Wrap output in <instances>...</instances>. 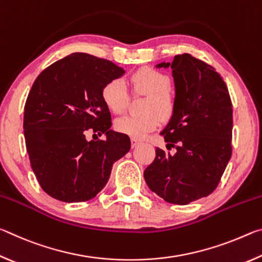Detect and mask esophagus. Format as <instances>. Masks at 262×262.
<instances>
[{"instance_id": "34e87169", "label": "esophagus", "mask_w": 262, "mask_h": 262, "mask_svg": "<svg viewBox=\"0 0 262 262\" xmlns=\"http://www.w3.org/2000/svg\"><path fill=\"white\" fill-rule=\"evenodd\" d=\"M130 142H132V147H133V148L137 147V145H139V144L141 143V141H140V140H137V139H135V137H132V139H130Z\"/></svg>"}]
</instances>
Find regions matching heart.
<instances>
[{
	"instance_id": "obj_1",
	"label": "heart",
	"mask_w": 262,
	"mask_h": 262,
	"mask_svg": "<svg viewBox=\"0 0 262 262\" xmlns=\"http://www.w3.org/2000/svg\"><path fill=\"white\" fill-rule=\"evenodd\" d=\"M133 91L147 95L143 114L126 115L115 120L114 128L119 133L136 139L144 137L156 129L162 120L172 117L176 110V95L170 89V77L150 67L141 68L132 75ZM101 99L111 112L120 114L128 104V91L121 78H113L101 89Z\"/></svg>"
}]
</instances>
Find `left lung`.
Segmentation results:
<instances>
[{
  "instance_id": "obj_1",
  "label": "left lung",
  "mask_w": 262,
  "mask_h": 262,
  "mask_svg": "<svg viewBox=\"0 0 262 262\" xmlns=\"http://www.w3.org/2000/svg\"><path fill=\"white\" fill-rule=\"evenodd\" d=\"M157 67L174 79L176 110L161 134L176 151L157 148L144 179L166 202L188 205L214 192L231 158V98L220 74L187 53Z\"/></svg>"
}]
</instances>
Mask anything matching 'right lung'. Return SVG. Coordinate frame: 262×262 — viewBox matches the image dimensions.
I'll return each mask as SVG.
<instances>
[{"label": "right lung", "mask_w": 262, "mask_h": 262, "mask_svg": "<svg viewBox=\"0 0 262 262\" xmlns=\"http://www.w3.org/2000/svg\"><path fill=\"white\" fill-rule=\"evenodd\" d=\"M123 74L108 60L73 53L35 78L23 128L31 167L50 196L91 200L107 184L113 163L129 151V137L110 129L111 113L101 99L105 84ZM88 131L106 140L88 141Z\"/></svg>", "instance_id": "1"}]
</instances>
